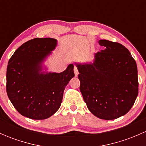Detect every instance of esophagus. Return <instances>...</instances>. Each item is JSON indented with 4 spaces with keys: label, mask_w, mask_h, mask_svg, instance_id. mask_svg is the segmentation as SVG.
I'll return each instance as SVG.
<instances>
[{
    "label": "esophagus",
    "mask_w": 146,
    "mask_h": 146,
    "mask_svg": "<svg viewBox=\"0 0 146 146\" xmlns=\"http://www.w3.org/2000/svg\"><path fill=\"white\" fill-rule=\"evenodd\" d=\"M74 73H75V76H78V75L79 73L76 66H74Z\"/></svg>",
    "instance_id": "1"
}]
</instances>
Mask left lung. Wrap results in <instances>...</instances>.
I'll return each instance as SVG.
<instances>
[{
	"label": "left lung",
	"instance_id": "obj_1",
	"mask_svg": "<svg viewBox=\"0 0 146 146\" xmlns=\"http://www.w3.org/2000/svg\"><path fill=\"white\" fill-rule=\"evenodd\" d=\"M104 50L90 64H76L80 90L92 114L105 120L125 115L138 93V70L129 50L121 44L101 39Z\"/></svg>",
	"mask_w": 146,
	"mask_h": 146
}]
</instances>
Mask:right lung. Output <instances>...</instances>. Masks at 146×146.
<instances>
[{
    "label": "right lung",
    "mask_w": 146,
    "mask_h": 146,
    "mask_svg": "<svg viewBox=\"0 0 146 146\" xmlns=\"http://www.w3.org/2000/svg\"><path fill=\"white\" fill-rule=\"evenodd\" d=\"M57 45L53 38H35L20 46L8 61L6 91L17 111L32 119H45L55 114L64 91L75 76L73 65L61 73L42 72V64Z\"/></svg>",
    "instance_id": "obj_1"
}]
</instances>
